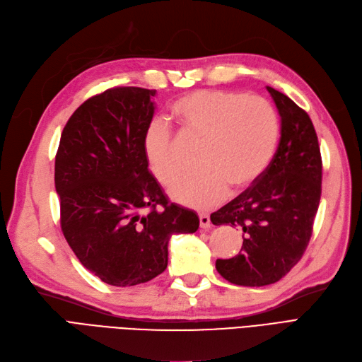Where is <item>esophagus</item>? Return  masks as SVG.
<instances>
[{
  "instance_id": "34e87169",
  "label": "esophagus",
  "mask_w": 362,
  "mask_h": 362,
  "mask_svg": "<svg viewBox=\"0 0 362 362\" xmlns=\"http://www.w3.org/2000/svg\"><path fill=\"white\" fill-rule=\"evenodd\" d=\"M199 224L202 229H208L211 226V218L208 214H199Z\"/></svg>"
}]
</instances>
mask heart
<instances>
[{"label": "heart", "instance_id": "obj_1", "mask_svg": "<svg viewBox=\"0 0 362 362\" xmlns=\"http://www.w3.org/2000/svg\"><path fill=\"white\" fill-rule=\"evenodd\" d=\"M181 130L202 141L197 165L202 169L177 180L169 194L192 208H209L224 196L252 187L271 163L279 141V117L264 97L226 90H199L170 107ZM144 151L154 177L169 184L182 170L173 132L153 121L144 134Z\"/></svg>", "mask_w": 362, "mask_h": 362}]
</instances>
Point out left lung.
Masks as SVG:
<instances>
[{
	"label": "left lung",
	"mask_w": 362,
	"mask_h": 362,
	"mask_svg": "<svg viewBox=\"0 0 362 362\" xmlns=\"http://www.w3.org/2000/svg\"><path fill=\"white\" fill-rule=\"evenodd\" d=\"M276 103L280 142L260 178L211 214L216 226L243 230L241 253L217 259L223 279L238 286L279 281L303 257L313 232L322 193V157L310 117L288 95L267 86Z\"/></svg>",
	"instance_id": "left-lung-1"
}]
</instances>
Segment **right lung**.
<instances>
[{"instance_id":"1","label":"right lung","mask_w":362,"mask_h":362,"mask_svg":"<svg viewBox=\"0 0 362 362\" xmlns=\"http://www.w3.org/2000/svg\"><path fill=\"white\" fill-rule=\"evenodd\" d=\"M156 90L115 86L83 102L61 133L55 189L61 229L81 264L127 288L168 267L173 233H193L199 217L170 204L148 170L144 134Z\"/></svg>"}]
</instances>
